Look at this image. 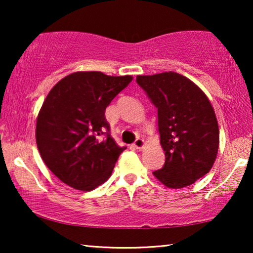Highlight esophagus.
Wrapping results in <instances>:
<instances>
[{
    "instance_id": "34e87169",
    "label": "esophagus",
    "mask_w": 253,
    "mask_h": 253,
    "mask_svg": "<svg viewBox=\"0 0 253 253\" xmlns=\"http://www.w3.org/2000/svg\"><path fill=\"white\" fill-rule=\"evenodd\" d=\"M144 146H145L144 139L138 138V139L135 140V143H134V147H135V148H137V149H142V148H144Z\"/></svg>"
}]
</instances>
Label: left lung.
<instances>
[{
	"label": "left lung",
	"mask_w": 253,
	"mask_h": 253,
	"mask_svg": "<svg viewBox=\"0 0 253 253\" xmlns=\"http://www.w3.org/2000/svg\"><path fill=\"white\" fill-rule=\"evenodd\" d=\"M136 81L157 108L165 164L154 176L169 188L191 185L216 160L220 132L211 102L198 84L174 71L137 76Z\"/></svg>",
	"instance_id": "left-lung-1"
}]
</instances>
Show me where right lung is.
Instances as JSON below:
<instances>
[{
	"label": "right lung",
	"instance_id": "1",
	"mask_svg": "<svg viewBox=\"0 0 253 253\" xmlns=\"http://www.w3.org/2000/svg\"><path fill=\"white\" fill-rule=\"evenodd\" d=\"M131 80V76L77 71L51 89L38 114L36 139L46 168L60 181L88 192L110 177L126 147L109 135L105 110Z\"/></svg>",
	"mask_w": 253,
	"mask_h": 253
}]
</instances>
